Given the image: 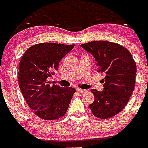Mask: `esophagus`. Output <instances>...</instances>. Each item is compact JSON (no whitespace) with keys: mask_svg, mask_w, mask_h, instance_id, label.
<instances>
[{"mask_svg":"<svg viewBox=\"0 0 148 148\" xmlns=\"http://www.w3.org/2000/svg\"><path fill=\"white\" fill-rule=\"evenodd\" d=\"M77 90L79 93H85L86 92V90H83V89H81V88H77Z\"/></svg>","mask_w":148,"mask_h":148,"instance_id":"34e87169","label":"esophagus"}]
</instances>
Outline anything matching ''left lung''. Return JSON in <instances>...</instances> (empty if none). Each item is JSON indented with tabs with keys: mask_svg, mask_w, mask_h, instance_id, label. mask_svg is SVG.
Instances as JSON below:
<instances>
[{
	"mask_svg": "<svg viewBox=\"0 0 148 148\" xmlns=\"http://www.w3.org/2000/svg\"><path fill=\"white\" fill-rule=\"evenodd\" d=\"M81 46L94 56L97 72L105 73L103 90H90L95 101L89 108L101 119L114 117L125 108L134 89L135 61L128 50L117 43L95 40Z\"/></svg>",
	"mask_w": 148,
	"mask_h": 148,
	"instance_id": "1",
	"label": "left lung"
}]
</instances>
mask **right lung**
<instances>
[{"label":"right lung","instance_id":"1","mask_svg":"<svg viewBox=\"0 0 148 148\" xmlns=\"http://www.w3.org/2000/svg\"><path fill=\"white\" fill-rule=\"evenodd\" d=\"M74 45L40 43L29 47L19 63L18 84L27 105L38 117L46 121L65 114L75 89L52 84L49 79Z\"/></svg>","mask_w":148,"mask_h":148}]
</instances>
